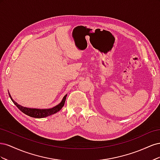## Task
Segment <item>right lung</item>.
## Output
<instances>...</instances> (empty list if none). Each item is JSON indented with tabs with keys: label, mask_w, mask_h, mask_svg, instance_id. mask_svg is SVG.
Here are the masks:
<instances>
[{
	"label": "right lung",
	"mask_w": 160,
	"mask_h": 160,
	"mask_svg": "<svg viewBox=\"0 0 160 160\" xmlns=\"http://www.w3.org/2000/svg\"><path fill=\"white\" fill-rule=\"evenodd\" d=\"M8 95H9V97H10V98L11 99L12 101L14 103V104L17 107L22 111V113H24L28 116H30V117L35 118H45V117H47V116L56 113L57 112H58V111H59L62 109V108L63 107V105L65 102V100H66V97L67 95H65L61 102L59 105L55 106V107L51 108V109H31V108H27L22 107V106L18 105L17 102H15V101H14L12 99L10 93H8Z\"/></svg>",
	"instance_id": "obj_1"
}]
</instances>
